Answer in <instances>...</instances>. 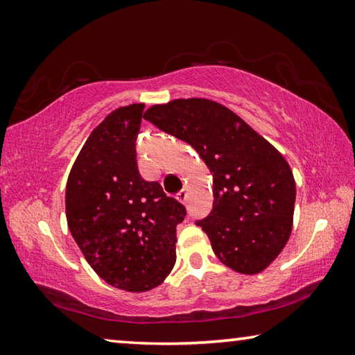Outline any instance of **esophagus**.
Here are the masks:
<instances>
[{
	"instance_id": "34e87169",
	"label": "esophagus",
	"mask_w": 355,
	"mask_h": 355,
	"mask_svg": "<svg viewBox=\"0 0 355 355\" xmlns=\"http://www.w3.org/2000/svg\"><path fill=\"white\" fill-rule=\"evenodd\" d=\"M186 199H188V191L186 189H182L177 194V200L182 202V203H186Z\"/></svg>"
}]
</instances>
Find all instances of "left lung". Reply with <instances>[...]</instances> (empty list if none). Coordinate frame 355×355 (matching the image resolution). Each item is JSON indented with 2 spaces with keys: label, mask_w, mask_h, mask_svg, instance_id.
I'll return each instance as SVG.
<instances>
[{
  "label": "left lung",
  "mask_w": 355,
  "mask_h": 355,
  "mask_svg": "<svg viewBox=\"0 0 355 355\" xmlns=\"http://www.w3.org/2000/svg\"><path fill=\"white\" fill-rule=\"evenodd\" d=\"M144 119L188 142L213 173V209L196 224L208 235L216 257L239 274L264 271L293 228L296 183L282 153L213 100L153 105Z\"/></svg>",
  "instance_id": "1"
}]
</instances>
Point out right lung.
<instances>
[{
  "mask_svg": "<svg viewBox=\"0 0 355 355\" xmlns=\"http://www.w3.org/2000/svg\"><path fill=\"white\" fill-rule=\"evenodd\" d=\"M142 103L117 107L84 142L65 188V214L84 258L106 284L144 293L177 260V225L186 209L136 161Z\"/></svg>",
  "mask_w": 355,
  "mask_h": 355,
  "instance_id": "right-lung-1",
  "label": "right lung"
}]
</instances>
